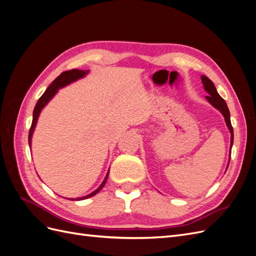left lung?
<instances>
[{
	"label": "left lung",
	"instance_id": "left-lung-1",
	"mask_svg": "<svg viewBox=\"0 0 256 256\" xmlns=\"http://www.w3.org/2000/svg\"><path fill=\"white\" fill-rule=\"evenodd\" d=\"M200 79H202L205 90L209 94L208 96H206V99L208 100L209 104H212L216 108V109L219 110L222 113V115L224 116V120H226V126H228L230 132V150H232V146H233V142H234V131H233V127H232V124H230V110H228V108L226 106V100H224L218 94V92H216V90L214 88V84L212 83V80H209L206 76H200ZM228 164H230V161H228Z\"/></svg>",
	"mask_w": 256,
	"mask_h": 256
}]
</instances>
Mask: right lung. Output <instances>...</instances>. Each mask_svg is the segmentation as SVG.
<instances>
[{
  "label": "right lung",
  "mask_w": 256,
  "mask_h": 256,
  "mask_svg": "<svg viewBox=\"0 0 256 256\" xmlns=\"http://www.w3.org/2000/svg\"><path fill=\"white\" fill-rule=\"evenodd\" d=\"M88 72V70H79V69H72V70H67V72H62L58 78L54 80L51 84L50 86L46 90V92L42 94V96L38 99V102L34 108V112H33V120H32V126H30V132H28V145L30 146V141H32V134L34 132V129H35V126H36V122H37V120H38V116H40V111L42 110V108L47 104L50 100L53 98V96L56 94L58 88H64L66 86L67 84L72 83L76 80H78L80 78H83V76L86 74ZM108 176H109V172H108L104 180L102 182V184L99 186V188L96 189L94 192H92L90 194L86 196H83V198H76V200H85V198H92L94 196L96 193H98L100 190H102L104 188V186L106 184V180H108ZM74 200V198H69Z\"/></svg>",
  "instance_id": "1"
}]
</instances>
